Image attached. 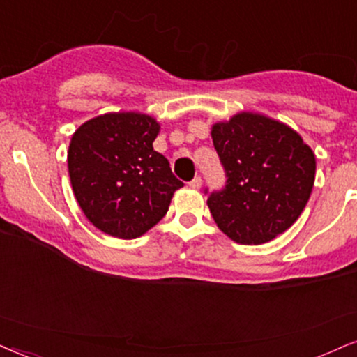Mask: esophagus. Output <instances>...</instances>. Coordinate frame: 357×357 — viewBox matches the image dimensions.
I'll list each match as a JSON object with an SVG mask.
<instances>
[{"instance_id":"obj_1","label":"esophagus","mask_w":357,"mask_h":357,"mask_svg":"<svg viewBox=\"0 0 357 357\" xmlns=\"http://www.w3.org/2000/svg\"><path fill=\"white\" fill-rule=\"evenodd\" d=\"M202 184V179L199 178V176H196V178L192 179V181H189V186H191L192 189H199Z\"/></svg>"}]
</instances>
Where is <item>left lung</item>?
<instances>
[{
    "label": "left lung",
    "mask_w": 357,
    "mask_h": 357,
    "mask_svg": "<svg viewBox=\"0 0 357 357\" xmlns=\"http://www.w3.org/2000/svg\"><path fill=\"white\" fill-rule=\"evenodd\" d=\"M225 186L207 194L212 218L238 243H264L300 218L314 184L311 148L295 130L242 112L212 126Z\"/></svg>",
    "instance_id": "obj_1"
}]
</instances>
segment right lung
<instances>
[{"mask_svg":"<svg viewBox=\"0 0 357 357\" xmlns=\"http://www.w3.org/2000/svg\"><path fill=\"white\" fill-rule=\"evenodd\" d=\"M160 132L143 114H105L85 121L72 135L67 165L75 199L102 232L137 238L168 212L183 181L169 161L153 150Z\"/></svg>","mask_w":357,"mask_h":357,"instance_id":"add662e5","label":"right lung"}]
</instances>
